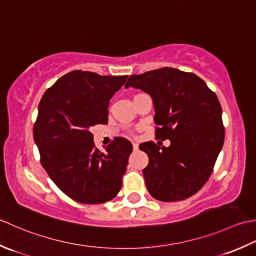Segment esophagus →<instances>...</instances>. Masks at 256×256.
Instances as JSON below:
<instances>
[{"instance_id": "esophagus-1", "label": "esophagus", "mask_w": 256, "mask_h": 256, "mask_svg": "<svg viewBox=\"0 0 256 256\" xmlns=\"http://www.w3.org/2000/svg\"><path fill=\"white\" fill-rule=\"evenodd\" d=\"M132 148H134V150L136 151V150H138V148H139V144H137V142H132Z\"/></svg>"}]
</instances>
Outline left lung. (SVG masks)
Returning <instances> with one entry per match:
<instances>
[{
	"mask_svg": "<svg viewBox=\"0 0 256 256\" xmlns=\"http://www.w3.org/2000/svg\"><path fill=\"white\" fill-rule=\"evenodd\" d=\"M129 86L148 92L154 105L156 139L169 147L144 142L148 154L146 186L154 199L174 202L196 194L214 168L224 142L222 108L204 80L172 67L132 75Z\"/></svg>",
	"mask_w": 256,
	"mask_h": 256,
	"instance_id": "obj_1",
	"label": "left lung"
}]
</instances>
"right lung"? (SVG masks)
<instances>
[{"mask_svg":"<svg viewBox=\"0 0 256 256\" xmlns=\"http://www.w3.org/2000/svg\"><path fill=\"white\" fill-rule=\"evenodd\" d=\"M128 78L72 70L45 92L34 124L40 164L60 191L76 202L98 204L120 190L132 144L118 137L105 152L90 128L108 122L109 99Z\"/></svg>","mask_w":256,"mask_h":256,"instance_id":"obj_1","label":"right lung"}]
</instances>
